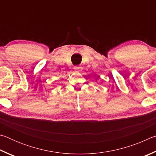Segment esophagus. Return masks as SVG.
<instances>
[{
	"label": "esophagus",
	"instance_id": "esophagus-1",
	"mask_svg": "<svg viewBox=\"0 0 156 156\" xmlns=\"http://www.w3.org/2000/svg\"><path fill=\"white\" fill-rule=\"evenodd\" d=\"M74 70H76V71H80L81 70V67H80V66H75L74 67Z\"/></svg>",
	"mask_w": 156,
	"mask_h": 156
}]
</instances>
